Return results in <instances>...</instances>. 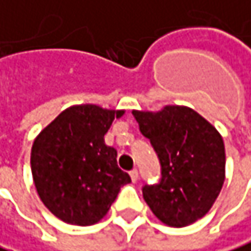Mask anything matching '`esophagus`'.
Listing matches in <instances>:
<instances>
[{"instance_id":"obj_1","label":"esophagus","mask_w":251,"mask_h":251,"mask_svg":"<svg viewBox=\"0 0 251 251\" xmlns=\"http://www.w3.org/2000/svg\"><path fill=\"white\" fill-rule=\"evenodd\" d=\"M129 175H131L132 182H137V181H138V178H140V175H138V171H137V169H132V171L129 172Z\"/></svg>"}]
</instances>
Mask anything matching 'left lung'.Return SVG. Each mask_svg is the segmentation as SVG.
I'll use <instances>...</instances> for the list:
<instances>
[{
  "instance_id": "left-lung-1",
  "label": "left lung",
  "mask_w": 251,
  "mask_h": 251,
  "mask_svg": "<svg viewBox=\"0 0 251 251\" xmlns=\"http://www.w3.org/2000/svg\"><path fill=\"white\" fill-rule=\"evenodd\" d=\"M162 166L159 184L144 185L146 203L159 221L182 228L203 218L225 181V146L203 116L185 105L132 111Z\"/></svg>"
}]
</instances>
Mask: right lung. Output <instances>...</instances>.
Returning <instances> with one entry per match:
<instances>
[{"label": "right lung", "mask_w": 251, "mask_h": 251, "mask_svg": "<svg viewBox=\"0 0 251 251\" xmlns=\"http://www.w3.org/2000/svg\"><path fill=\"white\" fill-rule=\"evenodd\" d=\"M123 110L72 105L35 138L30 168L39 199L66 224L101 221L131 176L117 166V151L104 135Z\"/></svg>", "instance_id": "right-lung-1"}]
</instances>
